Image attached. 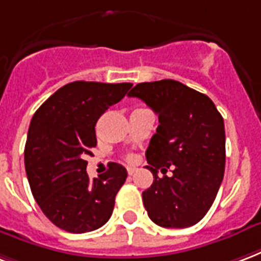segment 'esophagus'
I'll return each instance as SVG.
<instances>
[{"label":"esophagus","instance_id":"1","mask_svg":"<svg viewBox=\"0 0 261 261\" xmlns=\"http://www.w3.org/2000/svg\"><path fill=\"white\" fill-rule=\"evenodd\" d=\"M136 171H137V167H133V166H128V167H127V173H128L130 175L134 174Z\"/></svg>","mask_w":261,"mask_h":261}]
</instances>
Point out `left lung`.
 <instances>
[{"mask_svg": "<svg viewBox=\"0 0 261 261\" xmlns=\"http://www.w3.org/2000/svg\"><path fill=\"white\" fill-rule=\"evenodd\" d=\"M128 96L142 99L159 116L145 153L153 174V184L142 192L149 219L165 228L195 225L209 212L223 181V116L209 96L170 79L140 83Z\"/></svg>", "mask_w": 261, "mask_h": 261, "instance_id": "obj_1", "label": "left lung"}]
</instances>
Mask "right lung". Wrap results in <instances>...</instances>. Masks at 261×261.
I'll return each instance as SVG.
<instances>
[{
  "label": "right lung",
  "mask_w": 261,
  "mask_h": 261,
  "mask_svg": "<svg viewBox=\"0 0 261 261\" xmlns=\"http://www.w3.org/2000/svg\"><path fill=\"white\" fill-rule=\"evenodd\" d=\"M131 87V83H69L33 116L24 146L26 174L42 213L61 229L90 232L111 219L127 170L111 162L106 173L90 179L86 158L96 145L98 119Z\"/></svg>",
  "instance_id": "1"
}]
</instances>
